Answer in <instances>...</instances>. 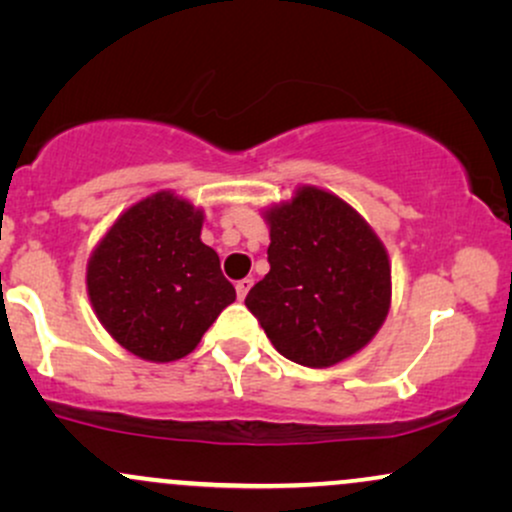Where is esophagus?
I'll return each instance as SVG.
<instances>
[{
  "instance_id": "34e87169",
  "label": "esophagus",
  "mask_w": 512,
  "mask_h": 512,
  "mask_svg": "<svg viewBox=\"0 0 512 512\" xmlns=\"http://www.w3.org/2000/svg\"><path fill=\"white\" fill-rule=\"evenodd\" d=\"M250 286H252V279H240V281H238V284H236V293H238L240 301H243V298L248 296Z\"/></svg>"
}]
</instances>
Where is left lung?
<instances>
[{
    "mask_svg": "<svg viewBox=\"0 0 512 512\" xmlns=\"http://www.w3.org/2000/svg\"><path fill=\"white\" fill-rule=\"evenodd\" d=\"M267 221L269 274L245 305L274 349L308 368L356 354L390 310L383 243L349 204L317 187H301Z\"/></svg>",
    "mask_w": 512,
    "mask_h": 512,
    "instance_id": "1",
    "label": "left lung"
}]
</instances>
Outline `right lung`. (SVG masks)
<instances>
[{"label":"right lung","mask_w":512,"mask_h":512,"mask_svg":"<svg viewBox=\"0 0 512 512\" xmlns=\"http://www.w3.org/2000/svg\"><path fill=\"white\" fill-rule=\"evenodd\" d=\"M199 233L202 211L158 192L127 209L88 260L98 320L134 356L156 363L187 356L236 301L219 255Z\"/></svg>","instance_id":"right-lung-1"}]
</instances>
